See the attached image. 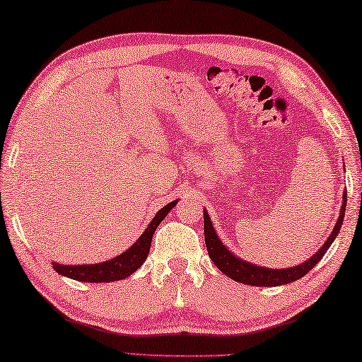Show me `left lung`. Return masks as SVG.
<instances>
[{"mask_svg": "<svg viewBox=\"0 0 362 362\" xmlns=\"http://www.w3.org/2000/svg\"><path fill=\"white\" fill-rule=\"evenodd\" d=\"M345 207H346V193H344V204H341L339 220L334 226L332 233L325 245L321 247L317 253H315L312 258L302 262L299 266L294 267H286V269H269L262 266L252 264V262H247L235 256L233 252L223 245V242L218 239L215 229L212 226V221H210V216L207 210L204 209V239H206V247L210 259H212L214 264L220 269L223 274H226L229 279H233L239 284L244 285H252V286H279L285 284H291L304 277V275L312 271L315 264H318L320 259L323 258L326 250L331 247L334 239L337 238V234L341 228V221H344L345 216Z\"/></svg>", "mask_w": 362, "mask_h": 362, "instance_id": "8db88e82", "label": "left lung"}]
</instances>
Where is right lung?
I'll return each mask as SVG.
<instances>
[{"mask_svg":"<svg viewBox=\"0 0 362 362\" xmlns=\"http://www.w3.org/2000/svg\"><path fill=\"white\" fill-rule=\"evenodd\" d=\"M179 199L169 202L168 206L158 210V214L153 216L150 221L146 231L137 239L133 247H129L127 252L115 256V258L98 262V264H81V266H69V264H60V262H52L55 271L63 275V277H69L78 281H88V284H109V281L123 280L129 277L139 269L144 261L147 259V255L150 252V244H152V238L155 234V229L158 228L160 223L164 220L170 210L174 209Z\"/></svg>","mask_w":362,"mask_h":362,"instance_id":"1","label":"right lung"}]
</instances>
